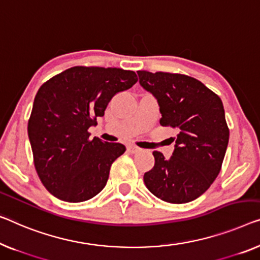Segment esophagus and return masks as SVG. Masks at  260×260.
Instances as JSON below:
<instances>
[{"label":"esophagus","mask_w":260,"mask_h":260,"mask_svg":"<svg viewBox=\"0 0 260 260\" xmlns=\"http://www.w3.org/2000/svg\"><path fill=\"white\" fill-rule=\"evenodd\" d=\"M128 152L129 153H132V154H137V153H139V152H141V148H139L138 146H134V145H131V146H128Z\"/></svg>","instance_id":"esophagus-1"}]
</instances>
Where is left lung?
<instances>
[{"instance_id":"8db88e82","label":"left lung","mask_w":260,"mask_h":260,"mask_svg":"<svg viewBox=\"0 0 260 260\" xmlns=\"http://www.w3.org/2000/svg\"><path fill=\"white\" fill-rule=\"evenodd\" d=\"M139 83L157 100L160 123L176 128L170 158L153 152L155 165L143 176L148 190L169 203H187L209 189L225 156L229 128L222 100L192 77L138 71Z\"/></svg>"}]
</instances>
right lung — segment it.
Masks as SVG:
<instances>
[{
	"label": "right lung",
	"instance_id": "obj_1",
	"mask_svg": "<svg viewBox=\"0 0 260 260\" xmlns=\"http://www.w3.org/2000/svg\"><path fill=\"white\" fill-rule=\"evenodd\" d=\"M138 81L133 71L75 67L52 77L35 96L28 122L34 164L50 193L84 202L105 187L111 166L125 153L121 143L90 139L111 99Z\"/></svg>",
	"mask_w": 260,
	"mask_h": 260
}]
</instances>
